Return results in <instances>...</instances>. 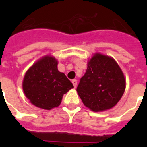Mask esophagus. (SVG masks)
I'll list each match as a JSON object with an SVG mask.
<instances>
[{"label":"esophagus","mask_w":147,"mask_h":147,"mask_svg":"<svg viewBox=\"0 0 147 147\" xmlns=\"http://www.w3.org/2000/svg\"><path fill=\"white\" fill-rule=\"evenodd\" d=\"M71 82H72V83H73V86H75V87H76V86H77V80H72V81H71Z\"/></svg>","instance_id":"obj_1"}]
</instances>
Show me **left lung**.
I'll list each match as a JSON object with an SVG mask.
<instances>
[{
  "mask_svg": "<svg viewBox=\"0 0 147 147\" xmlns=\"http://www.w3.org/2000/svg\"><path fill=\"white\" fill-rule=\"evenodd\" d=\"M126 88L121 68L112 57L93 54L76 91L84 105L93 112L110 109L119 102Z\"/></svg>",
  "mask_w": 147,
  "mask_h": 147,
  "instance_id": "1",
  "label": "left lung"
}]
</instances>
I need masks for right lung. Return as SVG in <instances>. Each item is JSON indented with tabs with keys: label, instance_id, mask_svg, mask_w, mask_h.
I'll return each instance as SVG.
<instances>
[{
	"label": "right lung",
	"instance_id": "obj_1",
	"mask_svg": "<svg viewBox=\"0 0 147 147\" xmlns=\"http://www.w3.org/2000/svg\"><path fill=\"white\" fill-rule=\"evenodd\" d=\"M58 61L45 55L26 71L22 83L25 96L36 107L50 110L58 107L64 94L74 88L72 83L57 68Z\"/></svg>",
	"mask_w": 147,
	"mask_h": 147
}]
</instances>
